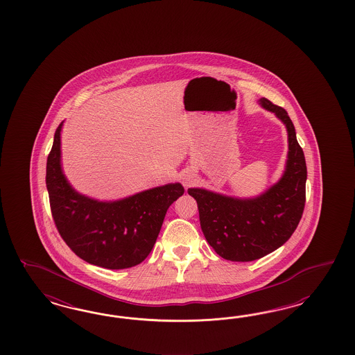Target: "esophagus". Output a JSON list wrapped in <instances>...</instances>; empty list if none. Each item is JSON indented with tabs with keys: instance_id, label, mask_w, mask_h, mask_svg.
Listing matches in <instances>:
<instances>
[{
	"instance_id": "1",
	"label": "esophagus",
	"mask_w": 355,
	"mask_h": 355,
	"mask_svg": "<svg viewBox=\"0 0 355 355\" xmlns=\"http://www.w3.org/2000/svg\"><path fill=\"white\" fill-rule=\"evenodd\" d=\"M193 181H195V173L191 172V171H189V172L184 173L182 177V183L184 187H189V186H191L193 184Z\"/></svg>"
}]
</instances>
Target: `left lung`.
<instances>
[{
    "label": "left lung",
    "instance_id": "8db88e82",
    "mask_svg": "<svg viewBox=\"0 0 355 355\" xmlns=\"http://www.w3.org/2000/svg\"><path fill=\"white\" fill-rule=\"evenodd\" d=\"M288 131V160L279 182L255 198H234L205 189H189L198 203L207 242L226 260L251 261L281 248L300 224L306 202L307 168L288 112L261 97Z\"/></svg>",
    "mask_w": 355,
    "mask_h": 355
}]
</instances>
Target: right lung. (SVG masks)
Here are the masks:
<instances>
[{"instance_id": "right-lung-1", "label": "right lung", "mask_w": 355, "mask_h": 355, "mask_svg": "<svg viewBox=\"0 0 355 355\" xmlns=\"http://www.w3.org/2000/svg\"><path fill=\"white\" fill-rule=\"evenodd\" d=\"M46 160V189L54 224L66 245L87 263L125 269L150 255L168 208L182 196L181 183H168L114 202L78 193L61 166V130Z\"/></svg>"}]
</instances>
